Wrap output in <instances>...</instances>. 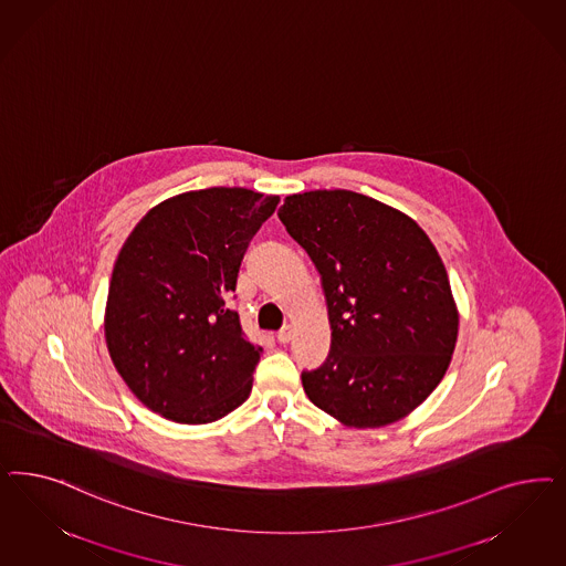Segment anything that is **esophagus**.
<instances>
[{"instance_id":"esophagus-1","label":"esophagus","mask_w":566,"mask_h":566,"mask_svg":"<svg viewBox=\"0 0 566 566\" xmlns=\"http://www.w3.org/2000/svg\"><path fill=\"white\" fill-rule=\"evenodd\" d=\"M293 337V328L287 325V327L281 328L279 333H276V339H279V344H290Z\"/></svg>"}]
</instances>
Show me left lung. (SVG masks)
<instances>
[{
    "instance_id": "1",
    "label": "left lung",
    "mask_w": 566,
    "mask_h": 566,
    "mask_svg": "<svg viewBox=\"0 0 566 566\" xmlns=\"http://www.w3.org/2000/svg\"><path fill=\"white\" fill-rule=\"evenodd\" d=\"M279 219L321 274L331 325L325 365L302 373L314 406L354 429L408 417L443 379L457 302L417 220L346 189L287 196Z\"/></svg>"
}]
</instances>
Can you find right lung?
Listing matches in <instances>:
<instances>
[{"label": "right lung", "mask_w": 566, "mask_h": 566, "mask_svg": "<svg viewBox=\"0 0 566 566\" xmlns=\"http://www.w3.org/2000/svg\"><path fill=\"white\" fill-rule=\"evenodd\" d=\"M279 196L210 187L160 201L135 224L109 279L104 335L133 396L163 419L206 424L252 391L262 347L229 308L250 239Z\"/></svg>", "instance_id": "1"}]
</instances>
